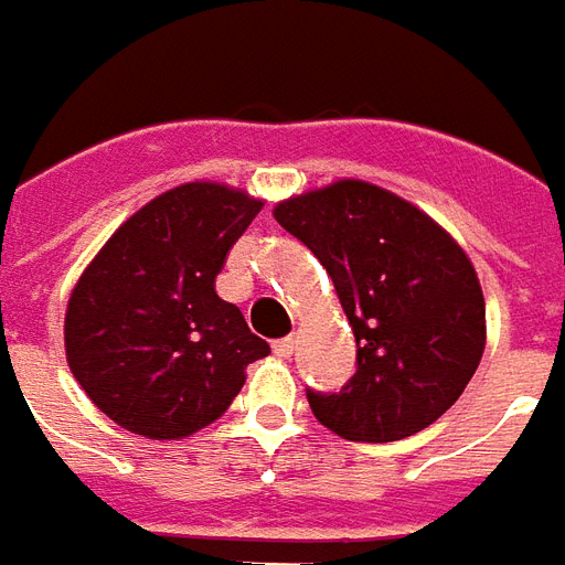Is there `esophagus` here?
<instances>
[{
    "instance_id": "1",
    "label": "esophagus",
    "mask_w": 565,
    "mask_h": 565,
    "mask_svg": "<svg viewBox=\"0 0 565 565\" xmlns=\"http://www.w3.org/2000/svg\"><path fill=\"white\" fill-rule=\"evenodd\" d=\"M295 349H298V340H295V337H282V340L274 343V352H277L279 358H291L295 355Z\"/></svg>"
}]
</instances>
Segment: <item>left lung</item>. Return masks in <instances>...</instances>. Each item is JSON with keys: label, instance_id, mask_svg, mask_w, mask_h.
Segmentation results:
<instances>
[{"label": "left lung", "instance_id": "1", "mask_svg": "<svg viewBox=\"0 0 565 565\" xmlns=\"http://www.w3.org/2000/svg\"><path fill=\"white\" fill-rule=\"evenodd\" d=\"M274 216L340 295L355 376L307 388L312 415L352 443H394L455 406L484 352V295L467 253L427 213L364 180L279 201Z\"/></svg>", "mask_w": 565, "mask_h": 565}]
</instances>
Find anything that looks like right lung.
Here are the masks:
<instances>
[{
  "instance_id": "right-lung-1",
  "label": "right lung",
  "mask_w": 565,
  "mask_h": 565,
  "mask_svg": "<svg viewBox=\"0 0 565 565\" xmlns=\"http://www.w3.org/2000/svg\"><path fill=\"white\" fill-rule=\"evenodd\" d=\"M262 201L220 183H183L119 225L77 279L65 358L110 422L147 439H183L220 418L270 352L216 295L225 255Z\"/></svg>"
}]
</instances>
